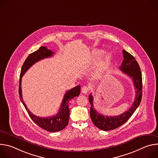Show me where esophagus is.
<instances>
[{
  "label": "esophagus",
  "instance_id": "34e87169",
  "mask_svg": "<svg viewBox=\"0 0 158 158\" xmlns=\"http://www.w3.org/2000/svg\"><path fill=\"white\" fill-rule=\"evenodd\" d=\"M89 91V88L87 87V86H83L82 87V89H81V91L82 93H84V94H87Z\"/></svg>",
  "mask_w": 158,
  "mask_h": 158
}]
</instances>
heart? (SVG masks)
<instances>
[{
	"instance_id": "b5f03b06",
	"label": "heart",
	"mask_w": 158,
	"mask_h": 158,
	"mask_svg": "<svg viewBox=\"0 0 158 158\" xmlns=\"http://www.w3.org/2000/svg\"><path fill=\"white\" fill-rule=\"evenodd\" d=\"M104 52L99 50H94L92 53L89 55L88 57L85 59V64L87 65L91 66L97 62V60L102 56ZM111 60V56L109 54L106 55L102 60L101 62L97 68L92 73L91 76L93 79H98L100 77L104 71L107 69Z\"/></svg>"
}]
</instances>
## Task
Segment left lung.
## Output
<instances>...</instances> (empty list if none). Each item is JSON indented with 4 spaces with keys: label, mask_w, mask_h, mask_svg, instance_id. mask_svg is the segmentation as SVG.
Masks as SVG:
<instances>
[{
    "label": "left lung",
    "mask_w": 158,
    "mask_h": 158,
    "mask_svg": "<svg viewBox=\"0 0 158 158\" xmlns=\"http://www.w3.org/2000/svg\"><path fill=\"white\" fill-rule=\"evenodd\" d=\"M123 61L119 69L129 76L133 81L136 89V97L131 107L124 113L116 116H106L99 114L93 106V97L91 94L89 96L91 104L90 116L93 124L102 131L113 130L124 124L132 115L134 112L138 107L142 99V74L138 62L135 58L125 50L123 51Z\"/></svg>",
    "instance_id": "8db88e82"
}]
</instances>
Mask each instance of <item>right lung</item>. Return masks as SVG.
Instances as JSON below:
<instances>
[{
    "mask_svg": "<svg viewBox=\"0 0 158 158\" xmlns=\"http://www.w3.org/2000/svg\"><path fill=\"white\" fill-rule=\"evenodd\" d=\"M54 52L48 49L46 47H40L37 51L31 54L26 59L25 62L22 67L21 72L20 74L19 79V98L21 102L23 104L26 110L32 120L40 127L49 132H55L64 129L67 125L68 124L69 119L70 110L69 109V101L74 98L79 96L81 86L77 85L75 87L69 90L65 94L62 102L60 107L58 113L53 116L48 118H40L35 116L27 109V106L24 103L22 95V88H21V81L22 77L24 76L26 72L30 68V67L34 64L35 62L45 58L51 57L53 56Z\"/></svg>",
    "mask_w": 158,
    "mask_h": 158,
    "instance_id": "right-lung-1",
    "label": "right lung"
}]
</instances>
